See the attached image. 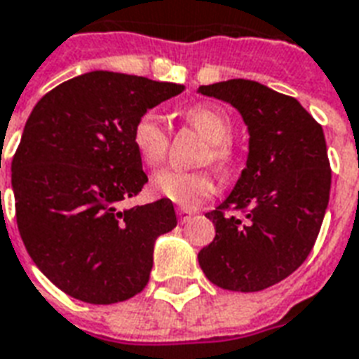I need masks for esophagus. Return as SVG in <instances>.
I'll use <instances>...</instances> for the list:
<instances>
[{
  "label": "esophagus",
  "instance_id": "obj_1",
  "mask_svg": "<svg viewBox=\"0 0 359 359\" xmlns=\"http://www.w3.org/2000/svg\"><path fill=\"white\" fill-rule=\"evenodd\" d=\"M191 215H193V212H191V210L177 208V217H180V221H182V223H185V221L189 219Z\"/></svg>",
  "mask_w": 359,
  "mask_h": 359
}]
</instances>
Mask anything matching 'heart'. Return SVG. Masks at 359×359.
Instances as JSON below:
<instances>
[{
	"mask_svg": "<svg viewBox=\"0 0 359 359\" xmlns=\"http://www.w3.org/2000/svg\"><path fill=\"white\" fill-rule=\"evenodd\" d=\"M183 118L210 142L208 151L204 153V163L215 164L221 172L233 170L236 164V151L231 144L233 121L227 113L219 107L202 104L185 109ZM132 144L147 166H158L166 157L170 145V134L163 118L155 111L142 113L132 128ZM151 189L183 208H195L201 202L214 196L217 183L210 170L185 172L164 168L151 177Z\"/></svg>",
	"mask_w": 359,
	"mask_h": 359,
	"instance_id": "obj_1",
	"label": "heart"
}]
</instances>
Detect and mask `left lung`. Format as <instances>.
<instances>
[{"label": "left lung", "mask_w": 359, "mask_h": 359, "mask_svg": "<svg viewBox=\"0 0 359 359\" xmlns=\"http://www.w3.org/2000/svg\"><path fill=\"white\" fill-rule=\"evenodd\" d=\"M198 93L236 107L250 132L246 168L206 214L215 238L198 252V263L223 290L261 292L297 271L318 238L331 189L323 130L297 100L255 81L202 85Z\"/></svg>", "instance_id": "left-lung-1"}]
</instances>
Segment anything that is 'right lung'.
<instances>
[{
	"label": "right lung",
	"instance_id": "1",
	"mask_svg": "<svg viewBox=\"0 0 359 359\" xmlns=\"http://www.w3.org/2000/svg\"><path fill=\"white\" fill-rule=\"evenodd\" d=\"M183 88L90 72L45 94L26 121L11 163L16 225L29 257L67 295L111 304L149 282L155 241L177 225L174 204H118L147 183L134 123Z\"/></svg>",
	"mask_w": 359,
	"mask_h": 359
}]
</instances>
